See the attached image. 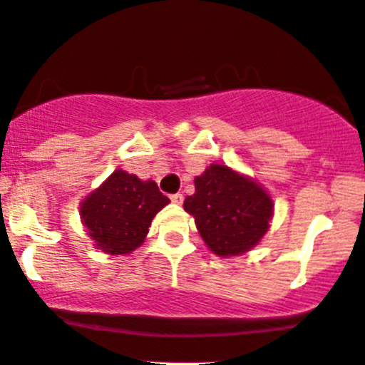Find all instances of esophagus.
Returning <instances> with one entry per match:
<instances>
[{"label":"esophagus","mask_w":365,"mask_h":365,"mask_svg":"<svg viewBox=\"0 0 365 365\" xmlns=\"http://www.w3.org/2000/svg\"><path fill=\"white\" fill-rule=\"evenodd\" d=\"M170 200L174 202L175 205H181V204H182V200H184V197H182L181 193H175V195H172V197H170Z\"/></svg>","instance_id":"1"}]
</instances>
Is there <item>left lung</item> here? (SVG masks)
Returning a JSON list of instances; mask_svg holds the SVG:
<instances>
[{
    "mask_svg": "<svg viewBox=\"0 0 365 365\" xmlns=\"http://www.w3.org/2000/svg\"><path fill=\"white\" fill-rule=\"evenodd\" d=\"M184 210L193 216L205 246L221 258L239 257L260 244L274 216L272 197L260 182L227 165L210 163L195 178Z\"/></svg>",
    "mask_w": 365,
    "mask_h": 365,
    "instance_id": "obj_1",
    "label": "left lung"
}]
</instances>
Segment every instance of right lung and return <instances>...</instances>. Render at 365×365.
<instances>
[{
	"instance_id": "right-lung-1",
	"label": "right lung",
	"mask_w": 365,
	"mask_h": 365,
	"mask_svg": "<svg viewBox=\"0 0 365 365\" xmlns=\"http://www.w3.org/2000/svg\"><path fill=\"white\" fill-rule=\"evenodd\" d=\"M168 202L155 181L118 168L81 202L78 214L96 250L130 255L142 246L151 221Z\"/></svg>"
}]
</instances>
